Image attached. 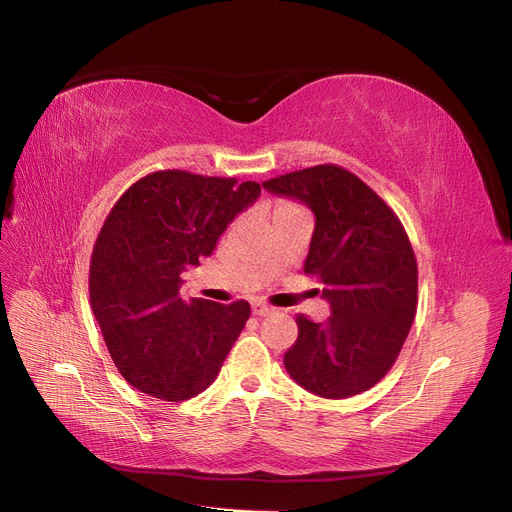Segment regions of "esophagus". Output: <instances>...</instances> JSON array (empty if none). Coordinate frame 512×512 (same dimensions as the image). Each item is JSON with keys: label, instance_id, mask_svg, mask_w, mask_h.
Wrapping results in <instances>:
<instances>
[{"label": "esophagus", "instance_id": "obj_1", "mask_svg": "<svg viewBox=\"0 0 512 512\" xmlns=\"http://www.w3.org/2000/svg\"><path fill=\"white\" fill-rule=\"evenodd\" d=\"M251 308H253V315H255V317H266V315H270V312H272V308H270L268 304H263V302H259V300H255V302L251 304Z\"/></svg>", "mask_w": 512, "mask_h": 512}]
</instances>
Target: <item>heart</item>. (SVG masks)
Here are the masks:
<instances>
[{"label":"heart","mask_w":512,"mask_h":512,"mask_svg":"<svg viewBox=\"0 0 512 512\" xmlns=\"http://www.w3.org/2000/svg\"><path fill=\"white\" fill-rule=\"evenodd\" d=\"M280 206H283V204H280Z\"/></svg>","instance_id":"obj_1"}]
</instances>
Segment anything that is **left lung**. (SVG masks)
Wrapping results in <instances>:
<instances>
[{
	"instance_id": "left-lung-1",
	"label": "left lung",
	"mask_w": 512,
	"mask_h": 512,
	"mask_svg": "<svg viewBox=\"0 0 512 512\" xmlns=\"http://www.w3.org/2000/svg\"><path fill=\"white\" fill-rule=\"evenodd\" d=\"M315 212L304 272L325 285V323L298 315L285 368L327 400L368 391L391 370L417 312V259L406 229L361 178L334 163L263 183Z\"/></svg>"
}]
</instances>
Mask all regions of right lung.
Returning <instances> with one entry per match:
<instances>
[{
  "mask_svg": "<svg viewBox=\"0 0 512 512\" xmlns=\"http://www.w3.org/2000/svg\"><path fill=\"white\" fill-rule=\"evenodd\" d=\"M259 193L253 180L159 170L112 206L93 246L89 293L114 366L131 387L180 402L219 376L251 306L187 302L180 274L214 251Z\"/></svg>",
  "mask_w": 512,
  "mask_h": 512,
  "instance_id": "1",
  "label": "right lung"
}]
</instances>
